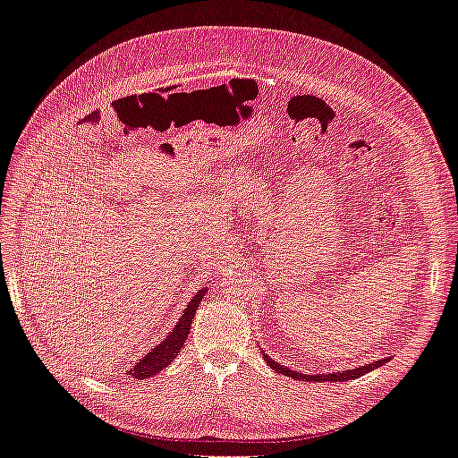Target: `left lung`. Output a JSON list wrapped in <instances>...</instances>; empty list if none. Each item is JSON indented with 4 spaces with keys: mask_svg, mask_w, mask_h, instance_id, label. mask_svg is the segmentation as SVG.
Here are the masks:
<instances>
[{
    "mask_svg": "<svg viewBox=\"0 0 458 458\" xmlns=\"http://www.w3.org/2000/svg\"><path fill=\"white\" fill-rule=\"evenodd\" d=\"M264 360L267 362V366L269 368H274L276 372H279V374H285V376H289V377H293V379H296V381H306V379H312V381H347V379H354V377H358V376H364V374H368L369 369H374V368H379V366H383L386 364L389 358H383V360H376V362H372V364H368V366H360V368H352V369H343V372L339 374V372H335V374H318V376H306V374H299V372H294V369H289V368H285V366H279L277 362H274L271 360V358L267 356V354H264Z\"/></svg>",
    "mask_w": 458,
    "mask_h": 458,
    "instance_id": "obj_1",
    "label": "left lung"
}]
</instances>
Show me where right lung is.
Wrapping results in <instances>:
<instances>
[{"label":"right lung","instance_id":"1","mask_svg":"<svg viewBox=\"0 0 458 458\" xmlns=\"http://www.w3.org/2000/svg\"><path fill=\"white\" fill-rule=\"evenodd\" d=\"M204 294H206V289L199 291L192 296V301L187 304V310H184V314L179 319V324L173 327L169 335L162 343H159L156 349H152L144 358H140V360L134 364L132 369H129L131 377H137V379L152 377L171 364V360L181 352L184 341H187V337H189L196 308L200 306V301L204 299Z\"/></svg>","mask_w":458,"mask_h":458}]
</instances>
